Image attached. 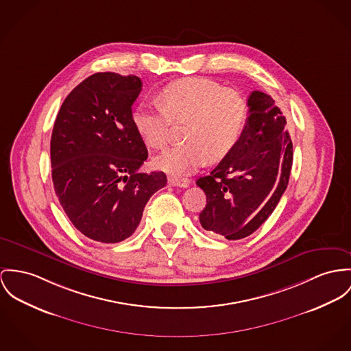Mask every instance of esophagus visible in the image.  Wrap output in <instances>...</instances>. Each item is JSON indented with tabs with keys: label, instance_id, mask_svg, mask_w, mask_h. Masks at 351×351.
<instances>
[{
	"label": "esophagus",
	"instance_id": "esophagus-1",
	"mask_svg": "<svg viewBox=\"0 0 351 351\" xmlns=\"http://www.w3.org/2000/svg\"><path fill=\"white\" fill-rule=\"evenodd\" d=\"M168 183L173 187H180V189H187L189 186V179H179V178H169Z\"/></svg>",
	"mask_w": 351,
	"mask_h": 351
}]
</instances>
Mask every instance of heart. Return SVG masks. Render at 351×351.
Returning <instances> with one entry per match:
<instances>
[{"mask_svg":"<svg viewBox=\"0 0 351 351\" xmlns=\"http://www.w3.org/2000/svg\"><path fill=\"white\" fill-rule=\"evenodd\" d=\"M160 106H138L132 120L143 141L162 149L169 141L171 125L187 121L186 143L165 151L155 167L173 176L196 172L207 160L227 158L242 138L248 119V103L242 93L211 79L189 77L165 85Z\"/></svg>","mask_w":351,"mask_h":351,"instance_id":"heart-1","label":"heart"}]
</instances>
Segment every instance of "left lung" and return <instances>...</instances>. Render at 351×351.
I'll use <instances>...</instances> for the list:
<instances>
[{
    "label": "left lung",
    "instance_id": "1",
    "mask_svg": "<svg viewBox=\"0 0 351 351\" xmlns=\"http://www.w3.org/2000/svg\"><path fill=\"white\" fill-rule=\"evenodd\" d=\"M247 103L239 144L208 176L196 180L207 196L199 215L202 227L228 241L251 235L269 219L287 189L293 165L286 117L272 97L254 90Z\"/></svg>",
    "mask_w": 351,
    "mask_h": 351
}]
</instances>
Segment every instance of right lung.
Segmentation results:
<instances>
[{
    "label": "right lung",
    "instance_id": "obj_1",
    "mask_svg": "<svg viewBox=\"0 0 351 351\" xmlns=\"http://www.w3.org/2000/svg\"><path fill=\"white\" fill-rule=\"evenodd\" d=\"M141 86L134 75L95 73L66 96L54 121V192L73 226L96 242L130 238L167 184L164 172H138L148 158L132 120Z\"/></svg>",
    "mask_w": 351,
    "mask_h": 351
}]
</instances>
